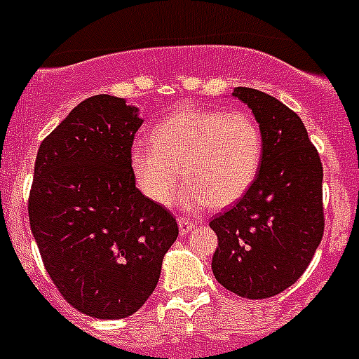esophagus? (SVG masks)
Here are the masks:
<instances>
[{
    "mask_svg": "<svg viewBox=\"0 0 359 359\" xmlns=\"http://www.w3.org/2000/svg\"><path fill=\"white\" fill-rule=\"evenodd\" d=\"M177 224H180V231H182V233H189V231H192L196 228L194 221H192V219H187V217L177 219Z\"/></svg>",
    "mask_w": 359,
    "mask_h": 359,
    "instance_id": "obj_1",
    "label": "esophagus"
}]
</instances>
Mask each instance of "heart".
I'll use <instances>...</instances> for the list:
<instances>
[{
    "label": "heart",
    "mask_w": 359,
    "mask_h": 359,
    "mask_svg": "<svg viewBox=\"0 0 359 359\" xmlns=\"http://www.w3.org/2000/svg\"><path fill=\"white\" fill-rule=\"evenodd\" d=\"M264 154V135L248 111L185 109L151 131V144H136L131 167L142 192L158 205L172 199L177 183L189 182L182 207H228L255 182Z\"/></svg>",
    "instance_id": "b5f03b06"
}]
</instances>
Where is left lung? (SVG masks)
Returning a JSON list of instances; mask_svg holds the SVG:
<instances>
[{"label":"left lung","mask_w":359,"mask_h":359,"mask_svg":"<svg viewBox=\"0 0 359 359\" xmlns=\"http://www.w3.org/2000/svg\"><path fill=\"white\" fill-rule=\"evenodd\" d=\"M264 135L255 182L215 215L214 277L243 298H269L293 286L323 237V167L300 116L264 91L236 88Z\"/></svg>","instance_id":"obj_1"}]
</instances>
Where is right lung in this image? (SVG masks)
<instances>
[{
	"label": "right lung",
	"instance_id": "1",
	"mask_svg": "<svg viewBox=\"0 0 359 359\" xmlns=\"http://www.w3.org/2000/svg\"><path fill=\"white\" fill-rule=\"evenodd\" d=\"M144 120L126 98L95 95L37 151L28 217L66 302L100 320L140 309L176 241V217L135 185L131 147Z\"/></svg>",
	"mask_w": 359,
	"mask_h": 359
}]
</instances>
